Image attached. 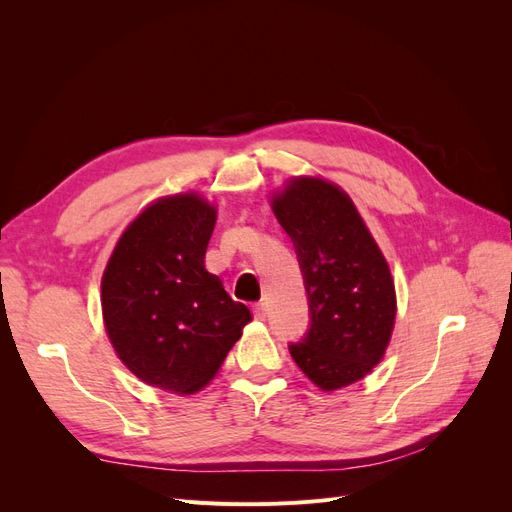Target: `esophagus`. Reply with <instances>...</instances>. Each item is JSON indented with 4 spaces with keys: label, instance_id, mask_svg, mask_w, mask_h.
Segmentation results:
<instances>
[{
    "label": "esophagus",
    "instance_id": "34e87169",
    "mask_svg": "<svg viewBox=\"0 0 512 512\" xmlns=\"http://www.w3.org/2000/svg\"><path fill=\"white\" fill-rule=\"evenodd\" d=\"M254 318L256 320H265L267 318V307L262 305V303H256L254 305Z\"/></svg>",
    "mask_w": 512,
    "mask_h": 512
}]
</instances>
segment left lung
Returning <instances> with one entry per match:
<instances>
[{
  "label": "left lung",
  "instance_id": "8db88e82",
  "mask_svg": "<svg viewBox=\"0 0 512 512\" xmlns=\"http://www.w3.org/2000/svg\"><path fill=\"white\" fill-rule=\"evenodd\" d=\"M277 222L299 256L309 327L290 354L320 391L344 389L371 374L391 344L395 282L352 198L324 177H290L271 196Z\"/></svg>",
  "mask_w": 512,
  "mask_h": 512
}]
</instances>
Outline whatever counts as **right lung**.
Segmentation results:
<instances>
[{"mask_svg":"<svg viewBox=\"0 0 512 512\" xmlns=\"http://www.w3.org/2000/svg\"><path fill=\"white\" fill-rule=\"evenodd\" d=\"M215 220L218 209L198 192L153 200L102 273V320L119 361L175 395L203 391L252 320L205 269Z\"/></svg>","mask_w":512,"mask_h":512,"instance_id":"right-lung-1","label":"right lung"}]
</instances>
